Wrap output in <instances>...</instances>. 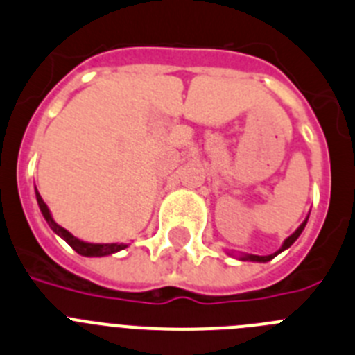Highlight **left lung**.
Masks as SVG:
<instances>
[{"instance_id":"1","label":"left lung","mask_w":355,"mask_h":355,"mask_svg":"<svg viewBox=\"0 0 355 355\" xmlns=\"http://www.w3.org/2000/svg\"><path fill=\"white\" fill-rule=\"evenodd\" d=\"M307 220H309V216H307L306 220L302 221L300 225H298V229L295 230V232H293L291 236L286 237L284 243H282V246H280V248H279V250L275 252V254H270V255H254V254H234V252H227V254H229L230 257H237V259H239V261H252V263H268V261H271V259H273V257H277V255H279L280 252L288 250L289 246H291L293 243L297 241L298 237H300L302 230L306 229Z\"/></svg>"}]
</instances>
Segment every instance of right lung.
Wrapping results in <instances>:
<instances>
[{
	"mask_svg": "<svg viewBox=\"0 0 355 355\" xmlns=\"http://www.w3.org/2000/svg\"><path fill=\"white\" fill-rule=\"evenodd\" d=\"M35 198H37V203H39V209H41L42 216H44L46 223L49 225V229L53 230V232L57 234L58 237H62L64 241H66L67 245H69L71 248L76 252V254L84 255V257H105V255H112V254H116V252L125 250L126 246H128V245H125V243H87V241H82V239H78V237L73 236L69 230H66L64 227H60V225H58L57 221L53 220V216H51V212H49V207L44 203L42 196L39 195L37 187H35Z\"/></svg>",
	"mask_w": 355,
	"mask_h": 355,
	"instance_id": "right-lung-1",
	"label": "right lung"
}]
</instances>
